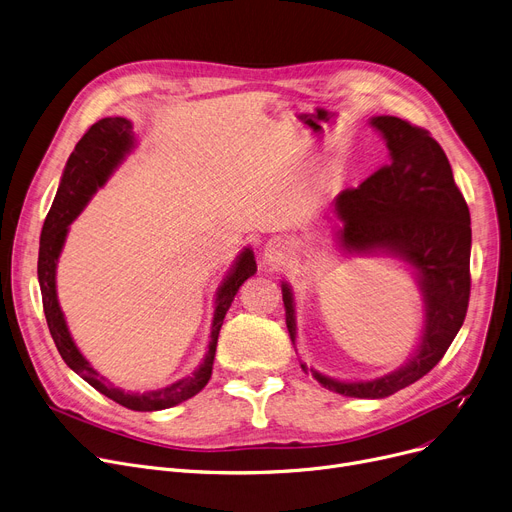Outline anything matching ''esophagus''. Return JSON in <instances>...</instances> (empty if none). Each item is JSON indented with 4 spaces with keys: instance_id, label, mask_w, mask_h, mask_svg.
Instances as JSON below:
<instances>
[{
    "instance_id": "esophagus-1",
    "label": "esophagus",
    "mask_w": 512,
    "mask_h": 512,
    "mask_svg": "<svg viewBox=\"0 0 512 512\" xmlns=\"http://www.w3.org/2000/svg\"><path fill=\"white\" fill-rule=\"evenodd\" d=\"M285 258V252H283V246L281 242H268L266 248H264V260L268 264H281Z\"/></svg>"
}]
</instances>
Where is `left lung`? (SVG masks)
Wrapping results in <instances>:
<instances>
[{
	"instance_id": "1",
	"label": "left lung",
	"mask_w": 512,
	"mask_h": 512,
	"mask_svg": "<svg viewBox=\"0 0 512 512\" xmlns=\"http://www.w3.org/2000/svg\"><path fill=\"white\" fill-rule=\"evenodd\" d=\"M370 124L384 136L390 161L359 188L337 196L335 213L343 223L339 244L355 254L390 252L417 270L426 304L424 333L409 362L382 378L341 382L310 372L339 395L384 399L426 376L463 326L471 291V219L444 150L428 130L393 115L372 117ZM283 304L295 341L293 295L287 285Z\"/></svg>"
}]
</instances>
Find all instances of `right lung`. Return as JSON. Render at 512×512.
<instances>
[{
  "label": "right lung",
  "instance_id": "right-lung-1",
  "mask_svg": "<svg viewBox=\"0 0 512 512\" xmlns=\"http://www.w3.org/2000/svg\"><path fill=\"white\" fill-rule=\"evenodd\" d=\"M134 148V134L132 124L126 117H105L99 119L97 124L90 126L86 134L78 140L74 153L70 155L62 184L57 188L55 200L49 208V213L43 223L41 231V248H39V285L43 295V310L47 318L49 333L55 341V347L62 355L64 362L82 376L90 386L97 388L101 395L109 397L111 401L124 405L132 411H159L169 409L173 405H179L182 401L192 399L198 395L200 390L206 386L213 374V362H215V351L219 341V330L223 326V318L237 295L239 287H242L250 277L256 275V260L250 248L242 252L237 258L231 275L225 279V283L219 289L217 295V306L213 316V328H210V345L208 353L200 368L188 376L177 380L165 388L159 390H148V393L134 395L124 393L115 386H111L99 372L90 366L78 347L74 345L70 330L66 326L62 308L57 304V293H55V268L59 252L64 248L68 225L82 213L86 202L93 198V194L107 182V177L115 171V167L124 161V157Z\"/></svg>",
  "mask_w": 512,
  "mask_h": 512
}]
</instances>
